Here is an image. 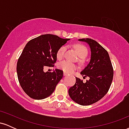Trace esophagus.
Segmentation results:
<instances>
[{
    "instance_id": "1",
    "label": "esophagus",
    "mask_w": 129,
    "mask_h": 129,
    "mask_svg": "<svg viewBox=\"0 0 129 129\" xmlns=\"http://www.w3.org/2000/svg\"><path fill=\"white\" fill-rule=\"evenodd\" d=\"M68 75V74L67 73H65V72H63V76H67Z\"/></svg>"
}]
</instances>
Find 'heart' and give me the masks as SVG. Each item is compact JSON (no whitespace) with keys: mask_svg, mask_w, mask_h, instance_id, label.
<instances>
[{"mask_svg":"<svg viewBox=\"0 0 129 129\" xmlns=\"http://www.w3.org/2000/svg\"><path fill=\"white\" fill-rule=\"evenodd\" d=\"M66 49L67 48L66 46H62V47H60L59 49L58 50V51H57V54H56L57 58H62L63 56H64ZM75 49L76 50L77 53H78V56L80 57H82V58L85 57L87 56V53H88V51H87L86 47H84V45H81V44L75 45ZM57 67H58L59 69L62 70L63 72L69 74L73 73L77 68L76 65L66 60H62V61H60V62H59L58 64H57Z\"/></svg>","mask_w":129,"mask_h":129,"instance_id":"obj_1","label":"heart"}]
</instances>
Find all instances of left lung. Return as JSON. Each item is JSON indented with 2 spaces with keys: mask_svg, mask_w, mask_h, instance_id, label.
<instances>
[{
  "mask_svg": "<svg viewBox=\"0 0 129 129\" xmlns=\"http://www.w3.org/2000/svg\"><path fill=\"white\" fill-rule=\"evenodd\" d=\"M86 42L91 51L88 65L81 72L83 78L88 77L84 83L76 77V83L69 90L70 97L81 106H89L103 98L109 91L113 76V70L109 53L94 40L78 39Z\"/></svg>",
  "mask_w": 129,
  "mask_h": 129,
  "instance_id": "1",
  "label": "left lung"
}]
</instances>
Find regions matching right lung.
I'll list each match as a JSON object with an SVG mask.
<instances>
[{"label":"right lung","instance_id":"right-lung-1","mask_svg":"<svg viewBox=\"0 0 129 129\" xmlns=\"http://www.w3.org/2000/svg\"><path fill=\"white\" fill-rule=\"evenodd\" d=\"M70 39L56 35H43L29 41L17 63L19 82L23 91L35 100H43L53 93L63 77L60 70L45 72L44 68L53 67L57 51Z\"/></svg>","mask_w":129,"mask_h":129}]
</instances>
